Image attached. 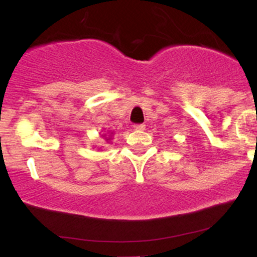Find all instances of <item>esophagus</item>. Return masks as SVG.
I'll use <instances>...</instances> for the list:
<instances>
[{
    "mask_svg": "<svg viewBox=\"0 0 257 257\" xmlns=\"http://www.w3.org/2000/svg\"><path fill=\"white\" fill-rule=\"evenodd\" d=\"M145 128V124H134V129H136V131H143V129Z\"/></svg>",
    "mask_w": 257,
    "mask_h": 257,
    "instance_id": "34e87169",
    "label": "esophagus"
}]
</instances>
